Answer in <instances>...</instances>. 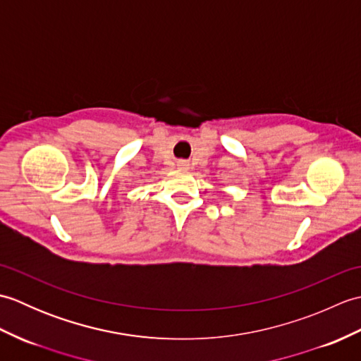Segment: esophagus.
I'll return each instance as SVG.
<instances>
[{
	"label": "esophagus",
	"instance_id": "obj_1",
	"mask_svg": "<svg viewBox=\"0 0 361 361\" xmlns=\"http://www.w3.org/2000/svg\"><path fill=\"white\" fill-rule=\"evenodd\" d=\"M178 169H181V171H188V169L190 167V164L188 163V161H178Z\"/></svg>",
	"mask_w": 361,
	"mask_h": 361
}]
</instances>
